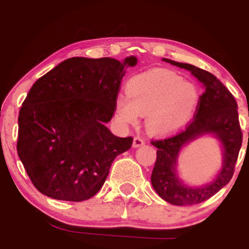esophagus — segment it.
Masks as SVG:
<instances>
[{
    "instance_id": "1",
    "label": "esophagus",
    "mask_w": 249,
    "mask_h": 249,
    "mask_svg": "<svg viewBox=\"0 0 249 249\" xmlns=\"http://www.w3.org/2000/svg\"><path fill=\"white\" fill-rule=\"evenodd\" d=\"M145 144V142L142 141V139L141 138V137H134V139H133V144H132V146L134 147V148H137V147H141V146H142V145Z\"/></svg>"
}]
</instances>
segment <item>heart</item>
Returning a JSON list of instances; mask_svg holds the SVG:
<instances>
[{
    "mask_svg": "<svg viewBox=\"0 0 249 249\" xmlns=\"http://www.w3.org/2000/svg\"><path fill=\"white\" fill-rule=\"evenodd\" d=\"M126 95L115 101L116 119L124 126L136 125L146 115L151 133L168 134L191 121L198 107L199 93L191 83L165 70H152L133 76Z\"/></svg>",
    "mask_w": 249,
    "mask_h": 249,
    "instance_id": "b5f03b06",
    "label": "heart"
}]
</instances>
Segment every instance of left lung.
Returning <instances> with one entry per match:
<instances>
[{
    "mask_svg": "<svg viewBox=\"0 0 249 249\" xmlns=\"http://www.w3.org/2000/svg\"><path fill=\"white\" fill-rule=\"evenodd\" d=\"M162 61L190 71L205 91L200 97L193 122L184 131L164 141L152 142L158 150L151 182L158 196L170 204L177 206L199 204L219 192L233 177L242 144L238 105L227 88L208 71L172 59L162 58ZM204 135H212L219 142L223 152L222 167L211 183L185 184L178 172L179 153L190 142Z\"/></svg>",
    "mask_w": 249,
    "mask_h": 249,
    "instance_id": "obj_1",
    "label": "left lung"
}]
</instances>
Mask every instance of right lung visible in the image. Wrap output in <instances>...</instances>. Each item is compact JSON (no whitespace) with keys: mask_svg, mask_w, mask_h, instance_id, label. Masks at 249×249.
I'll use <instances>...</instances> for the list:
<instances>
[{"mask_svg":"<svg viewBox=\"0 0 249 249\" xmlns=\"http://www.w3.org/2000/svg\"><path fill=\"white\" fill-rule=\"evenodd\" d=\"M110 57H72L37 79L18 115L17 153L34 186L65 201L92 198L115 158L132 145L107 127L125 70Z\"/></svg>","mask_w":249,"mask_h":249,"instance_id":"add662e5","label":"right lung"}]
</instances>
